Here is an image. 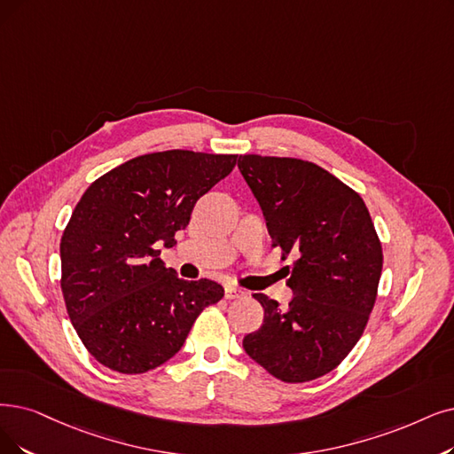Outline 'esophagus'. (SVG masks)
Segmentation results:
<instances>
[{
    "label": "esophagus",
    "mask_w": 454,
    "mask_h": 454,
    "mask_svg": "<svg viewBox=\"0 0 454 454\" xmlns=\"http://www.w3.org/2000/svg\"><path fill=\"white\" fill-rule=\"evenodd\" d=\"M246 296V293L242 288H239L237 285H225V298L227 300H234V298H242Z\"/></svg>",
    "instance_id": "34e87169"
}]
</instances>
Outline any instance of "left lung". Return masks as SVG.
<instances>
[{"label":"left lung","instance_id":"1","mask_svg":"<svg viewBox=\"0 0 454 454\" xmlns=\"http://www.w3.org/2000/svg\"><path fill=\"white\" fill-rule=\"evenodd\" d=\"M239 169L255 195L274 246L298 257L286 309L266 294L264 322L244 350L283 382L333 371L356 347L376 301L382 246L352 188L311 161L244 154Z\"/></svg>","mask_w":454,"mask_h":454}]
</instances>
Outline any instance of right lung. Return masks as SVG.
<instances>
[{
    "label": "right lung",
    "instance_id": "right-lung-1",
    "mask_svg": "<svg viewBox=\"0 0 454 454\" xmlns=\"http://www.w3.org/2000/svg\"><path fill=\"white\" fill-rule=\"evenodd\" d=\"M237 154L166 151L132 158L82 195L61 237V290L72 325L104 367L141 374L171 359L207 305L210 279H178L160 259L190 223L197 199Z\"/></svg>",
    "mask_w": 454,
    "mask_h": 454
}]
</instances>
